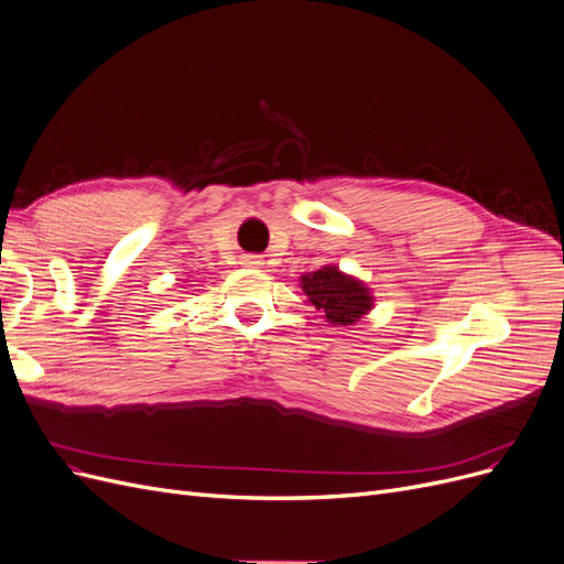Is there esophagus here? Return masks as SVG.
Returning <instances> with one entry per match:
<instances>
[{
  "label": "esophagus",
  "mask_w": 564,
  "mask_h": 564,
  "mask_svg": "<svg viewBox=\"0 0 564 564\" xmlns=\"http://www.w3.org/2000/svg\"><path fill=\"white\" fill-rule=\"evenodd\" d=\"M242 265H247V268H256V265H261L259 256H253V253H245V256H242Z\"/></svg>",
  "instance_id": "esophagus-1"
}]
</instances>
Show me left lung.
Returning a JSON list of instances; mask_svg holds the SVG:
<instances>
[{
	"mask_svg": "<svg viewBox=\"0 0 564 564\" xmlns=\"http://www.w3.org/2000/svg\"><path fill=\"white\" fill-rule=\"evenodd\" d=\"M301 286L308 301L332 324H352L371 311L369 289L362 282L338 272L334 265L305 272Z\"/></svg>",
	"mask_w": 564,
	"mask_h": 564,
	"instance_id": "1",
	"label": "left lung"
}]
</instances>
